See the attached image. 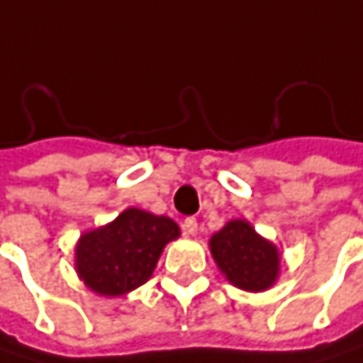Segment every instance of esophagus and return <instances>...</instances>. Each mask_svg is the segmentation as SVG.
<instances>
[{
  "label": "esophagus",
  "instance_id": "1",
  "mask_svg": "<svg viewBox=\"0 0 363 363\" xmlns=\"http://www.w3.org/2000/svg\"><path fill=\"white\" fill-rule=\"evenodd\" d=\"M182 229H184V233H186V235L195 238V235H197V220H195V218H184Z\"/></svg>",
  "mask_w": 363,
  "mask_h": 363
}]
</instances>
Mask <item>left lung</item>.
Wrapping results in <instances>:
<instances>
[{"label": "left lung", "instance_id": "1", "mask_svg": "<svg viewBox=\"0 0 363 363\" xmlns=\"http://www.w3.org/2000/svg\"><path fill=\"white\" fill-rule=\"evenodd\" d=\"M210 254L225 279L246 292L273 288L281 273L279 248L256 233L246 218L229 220L210 242Z\"/></svg>", "mask_w": 363, "mask_h": 363}]
</instances>
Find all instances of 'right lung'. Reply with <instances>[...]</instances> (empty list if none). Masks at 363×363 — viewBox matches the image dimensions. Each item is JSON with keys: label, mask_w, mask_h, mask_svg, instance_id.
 Returning <instances> with one entry per match:
<instances>
[{"label": "right lung", "mask_w": 363, "mask_h": 363, "mask_svg": "<svg viewBox=\"0 0 363 363\" xmlns=\"http://www.w3.org/2000/svg\"><path fill=\"white\" fill-rule=\"evenodd\" d=\"M179 238L181 227L170 216L125 208L111 223L79 235L75 273L99 296H123L151 279L164 248Z\"/></svg>", "instance_id": "1"}]
</instances>
